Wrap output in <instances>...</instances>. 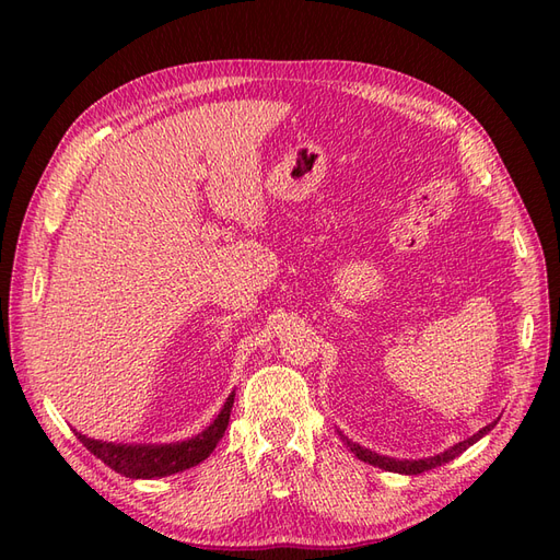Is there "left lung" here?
I'll use <instances>...</instances> for the list:
<instances>
[{"mask_svg":"<svg viewBox=\"0 0 560 560\" xmlns=\"http://www.w3.org/2000/svg\"><path fill=\"white\" fill-rule=\"evenodd\" d=\"M498 425V420H493V422H488L486 428H481L477 434H471L469 439H465V442H457V444H453L451 448H446L444 453H436V455H430V457H420V460H397V457H387V455H378L376 451H371V448H364V446H360L358 442H352V439H348L343 432H338V436L343 439V444L360 457L362 463H369V465H374V467H381V469H385V471H397V474H422V471H428V469H434V467H442V465H446V463H451V460H455L457 455L460 453H465L471 444H477L479 439H483L490 430H493Z\"/></svg>","mask_w":560,"mask_h":560,"instance_id":"8db88e82","label":"left lung"}]
</instances>
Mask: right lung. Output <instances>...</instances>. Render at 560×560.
Listing matches in <instances>:
<instances>
[{"mask_svg": "<svg viewBox=\"0 0 560 560\" xmlns=\"http://www.w3.org/2000/svg\"><path fill=\"white\" fill-rule=\"evenodd\" d=\"M233 397H235V389L226 397L222 411L217 413V418L210 422V425L200 434H196L191 439H184V442L116 444V442H103V439H91L77 430H74V434L95 457H100L105 465H109L118 474H124V477H128V479L171 477V474L196 467L217 448L219 439L224 436L226 425H229Z\"/></svg>", "mask_w": 560, "mask_h": 560, "instance_id": "right-lung-1", "label": "right lung"}]
</instances>
